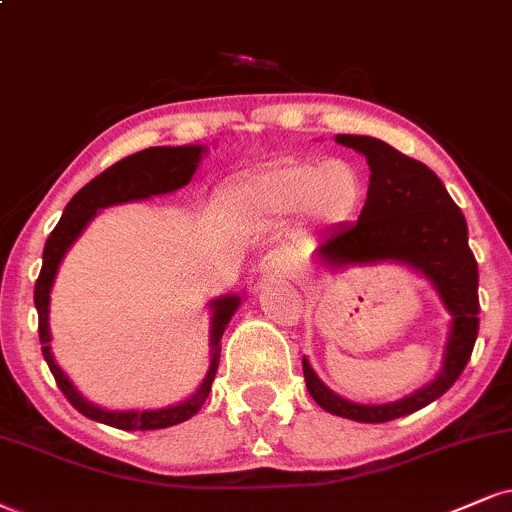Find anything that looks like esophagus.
Listing matches in <instances>:
<instances>
[{
	"label": "esophagus",
	"mask_w": 512,
	"mask_h": 512,
	"mask_svg": "<svg viewBox=\"0 0 512 512\" xmlns=\"http://www.w3.org/2000/svg\"><path fill=\"white\" fill-rule=\"evenodd\" d=\"M261 270L268 275H285V277H294L296 275V261L294 256L285 249H275L270 254L263 256L261 261Z\"/></svg>",
	"instance_id": "obj_1"
}]
</instances>
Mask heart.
I'll use <instances>...</instances> for the list:
<instances>
[{
	"mask_svg": "<svg viewBox=\"0 0 512 512\" xmlns=\"http://www.w3.org/2000/svg\"><path fill=\"white\" fill-rule=\"evenodd\" d=\"M365 197V178L344 159H289L239 180L227 192V206L244 216H306L337 225L356 213Z\"/></svg>",
	"mask_w": 512,
	"mask_h": 512,
	"instance_id": "heart-1",
	"label": "heart"
}]
</instances>
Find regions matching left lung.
Here are the masks:
<instances>
[{
    "label": "left lung",
    "instance_id": "1",
    "mask_svg": "<svg viewBox=\"0 0 512 512\" xmlns=\"http://www.w3.org/2000/svg\"><path fill=\"white\" fill-rule=\"evenodd\" d=\"M337 142L365 156L370 187L356 223L339 227L318 244V261L330 268L382 261L406 263L430 277L453 315L444 370L425 389L396 403L361 406L346 401L315 377L304 358L308 394L320 408L356 422H389L439 399L468 365L479 330L477 261L468 246L463 213L425 163L375 137L337 135Z\"/></svg>",
    "mask_w": 512,
    "mask_h": 512
}]
</instances>
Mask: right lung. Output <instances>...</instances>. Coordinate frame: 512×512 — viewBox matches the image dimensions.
Listing matches in <instances>:
<instances>
[{"label": "right lung", "instance_id": "obj_1", "mask_svg": "<svg viewBox=\"0 0 512 512\" xmlns=\"http://www.w3.org/2000/svg\"><path fill=\"white\" fill-rule=\"evenodd\" d=\"M204 147H149L137 154L125 156L118 163H113L111 168H106L104 173H99L97 178L87 182L75 197L68 201V206L63 208V216L59 225L54 227L52 235L47 237L42 254V270L40 277L35 282V308L40 325V344H42V356L47 361L49 370H52L56 384H59L61 394L66 396L68 403L75 410H80L85 418L104 422V425L118 427V430H163V427H173L178 422H185L192 418L194 413H199V408L204 406V401L211 394L213 377L218 372L220 363V337H223L225 325L230 323V318L235 315L239 306V296H220L213 301V358L211 368H208L206 380L201 382L197 394L192 399L178 403V406L161 408V410H104L92 406L90 401H85L75 391V387L68 382V377L59 370V365L54 363L52 351H49V342H52V334H49V289L59 270V263L63 254L68 251L85 225L94 218V213L99 208L123 204V201H135V199H147L154 194H166L175 192L182 185H187L192 180L194 170H197Z\"/></svg>", "mask_w": 512, "mask_h": 512}]
</instances>
